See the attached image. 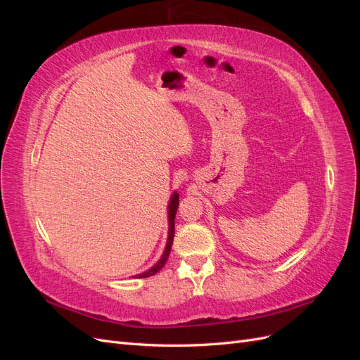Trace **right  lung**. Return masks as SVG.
I'll use <instances>...</instances> for the list:
<instances>
[{"label":"right lung","instance_id":"add662e5","mask_svg":"<svg viewBox=\"0 0 360 360\" xmlns=\"http://www.w3.org/2000/svg\"><path fill=\"white\" fill-rule=\"evenodd\" d=\"M177 209H179V193L177 191H174L171 198H169V204H168V238H167V246H165V250H163V254L160 257V259L158 261V263L150 267L148 270L143 271V274L136 275V278H148V276H153L156 275L158 271L165 266L167 259L169 257V252H171V246H172V240H174V224H176V213H177Z\"/></svg>","mask_w":360,"mask_h":360}]
</instances>
